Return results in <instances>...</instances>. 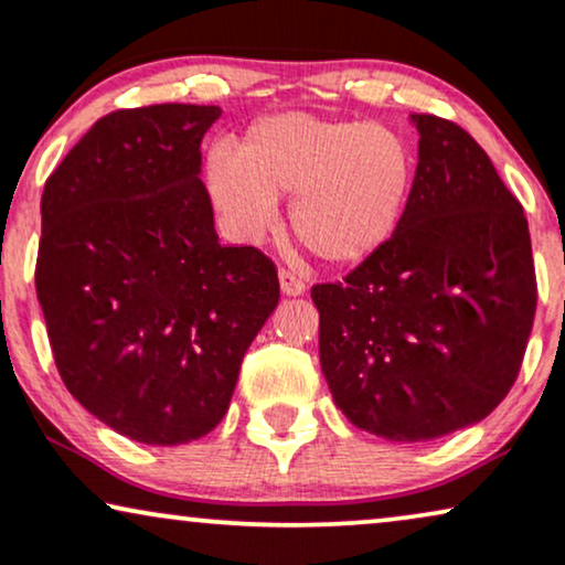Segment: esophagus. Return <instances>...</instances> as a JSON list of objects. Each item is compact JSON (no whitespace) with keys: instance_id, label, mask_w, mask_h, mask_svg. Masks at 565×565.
<instances>
[{"instance_id":"1","label":"esophagus","mask_w":565,"mask_h":565,"mask_svg":"<svg viewBox=\"0 0 565 565\" xmlns=\"http://www.w3.org/2000/svg\"><path fill=\"white\" fill-rule=\"evenodd\" d=\"M280 290H282V296L298 298L306 292V280L303 277L288 273V269H280Z\"/></svg>"}]
</instances>
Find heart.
Listing matches in <instances>:
<instances>
[{
	"instance_id": "b5f03b06",
	"label": "heart",
	"mask_w": 565,
	"mask_h": 565,
	"mask_svg": "<svg viewBox=\"0 0 565 565\" xmlns=\"http://www.w3.org/2000/svg\"><path fill=\"white\" fill-rule=\"evenodd\" d=\"M415 150L386 124L332 121L309 114L259 119L236 156L215 150L204 184L244 238L277 223V200H292L298 244L332 267L361 265L390 244L415 186Z\"/></svg>"
}]
</instances>
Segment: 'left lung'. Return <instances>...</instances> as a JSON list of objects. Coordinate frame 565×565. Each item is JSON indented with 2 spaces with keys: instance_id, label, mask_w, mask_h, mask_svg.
<instances>
[{
  "instance_id": "8db88e82",
  "label": "left lung",
  "mask_w": 565,
  "mask_h": 565,
  "mask_svg": "<svg viewBox=\"0 0 565 565\" xmlns=\"http://www.w3.org/2000/svg\"><path fill=\"white\" fill-rule=\"evenodd\" d=\"M415 186L390 244L313 285L319 361L353 426L397 444L470 428L507 397L537 288L522 204L457 124L413 114Z\"/></svg>"
}]
</instances>
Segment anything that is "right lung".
<instances>
[{"mask_svg": "<svg viewBox=\"0 0 565 565\" xmlns=\"http://www.w3.org/2000/svg\"><path fill=\"white\" fill-rule=\"evenodd\" d=\"M217 106L104 116L49 175L35 292L64 386L148 446L207 436L280 300L254 246H223L202 173Z\"/></svg>", "mask_w": 565, "mask_h": 565, "instance_id": "add662e5", "label": "right lung"}]
</instances>
